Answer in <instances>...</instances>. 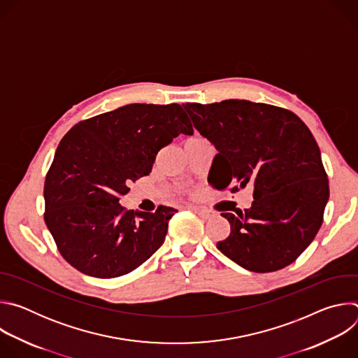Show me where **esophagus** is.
Returning a JSON list of instances; mask_svg holds the SVG:
<instances>
[{
	"mask_svg": "<svg viewBox=\"0 0 358 358\" xmlns=\"http://www.w3.org/2000/svg\"><path fill=\"white\" fill-rule=\"evenodd\" d=\"M192 210H194V213H196V214H198L201 218H203V220H210V218H213V217L215 215V213H214L213 210H208V208L194 207Z\"/></svg>",
	"mask_w": 358,
	"mask_h": 358,
	"instance_id": "esophagus-1",
	"label": "esophagus"
}]
</instances>
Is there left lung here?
Wrapping results in <instances>:
<instances>
[{
  "mask_svg": "<svg viewBox=\"0 0 358 358\" xmlns=\"http://www.w3.org/2000/svg\"><path fill=\"white\" fill-rule=\"evenodd\" d=\"M195 129L218 150L208 182L236 192L253 187L250 208L222 213L231 234L217 248L257 273L294 262L319 232L329 201L320 148L293 112L249 100L185 103Z\"/></svg>",
  "mask_w": 358,
  "mask_h": 358,
  "instance_id": "8db88e82",
  "label": "left lung"
}]
</instances>
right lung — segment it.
I'll return each instance as SVG.
<instances>
[{
	"label": "right lung",
	"instance_id": "right-lung-1",
	"mask_svg": "<svg viewBox=\"0 0 358 358\" xmlns=\"http://www.w3.org/2000/svg\"><path fill=\"white\" fill-rule=\"evenodd\" d=\"M180 133H194L180 105L133 103L82 120L64 136L45 178L43 220L71 266L117 278L163 245L177 210L133 213L119 199Z\"/></svg>",
	"mask_w": 358,
	"mask_h": 358
}]
</instances>
